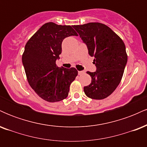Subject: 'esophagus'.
I'll return each mask as SVG.
<instances>
[{"label": "esophagus", "mask_w": 147, "mask_h": 147, "mask_svg": "<svg viewBox=\"0 0 147 147\" xmlns=\"http://www.w3.org/2000/svg\"><path fill=\"white\" fill-rule=\"evenodd\" d=\"M84 72H85L84 71H79L78 74H79V75H84Z\"/></svg>", "instance_id": "1"}]
</instances>
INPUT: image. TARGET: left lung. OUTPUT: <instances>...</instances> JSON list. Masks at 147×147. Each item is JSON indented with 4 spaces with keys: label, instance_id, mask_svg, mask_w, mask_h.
I'll list each match as a JSON object with an SVG mask.
<instances>
[{
    "label": "left lung",
    "instance_id": "1",
    "mask_svg": "<svg viewBox=\"0 0 147 147\" xmlns=\"http://www.w3.org/2000/svg\"><path fill=\"white\" fill-rule=\"evenodd\" d=\"M87 45L88 54L97 70L87 73L92 80L84 86L86 95L93 99H103L113 92L122 80L127 63V54L122 39L107 25L88 23L72 25Z\"/></svg>",
    "mask_w": 147,
    "mask_h": 147
}]
</instances>
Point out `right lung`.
<instances>
[{
  "label": "right lung",
  "instance_id": "add662e5",
  "mask_svg": "<svg viewBox=\"0 0 147 147\" xmlns=\"http://www.w3.org/2000/svg\"><path fill=\"white\" fill-rule=\"evenodd\" d=\"M70 25L45 23L27 42L22 56L27 79L41 98L56 102L68 95L70 84L78 75L75 68H59L56 60L61 53L63 40L77 36Z\"/></svg>",
  "mask_w": 147,
  "mask_h": 147
}]
</instances>
